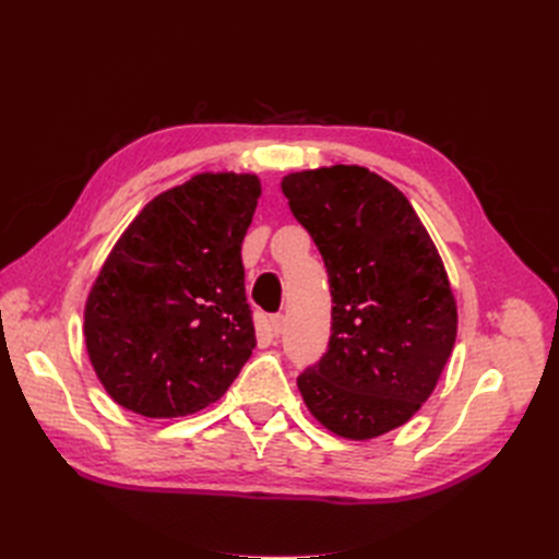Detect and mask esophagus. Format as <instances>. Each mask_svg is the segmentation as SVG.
Segmentation results:
<instances>
[{"label": "esophagus", "instance_id": "obj_1", "mask_svg": "<svg viewBox=\"0 0 559 559\" xmlns=\"http://www.w3.org/2000/svg\"><path fill=\"white\" fill-rule=\"evenodd\" d=\"M284 314H273V317H270V333H273V335H280L282 331H284Z\"/></svg>", "mask_w": 559, "mask_h": 559}]
</instances>
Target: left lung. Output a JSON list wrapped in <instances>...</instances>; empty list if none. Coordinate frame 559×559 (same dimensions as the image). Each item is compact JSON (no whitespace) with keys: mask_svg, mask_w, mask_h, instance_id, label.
I'll return each instance as SVG.
<instances>
[{"mask_svg":"<svg viewBox=\"0 0 559 559\" xmlns=\"http://www.w3.org/2000/svg\"><path fill=\"white\" fill-rule=\"evenodd\" d=\"M282 191L333 298L329 349L298 389L329 431L368 441L405 425L443 373L456 337L448 273L408 198L366 167L294 173Z\"/></svg>","mask_w":559,"mask_h":559,"instance_id":"left-lung-1","label":"left lung"}]
</instances>
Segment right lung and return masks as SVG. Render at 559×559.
Here are the masks:
<instances>
[{
    "instance_id": "right-lung-1",
    "label": "right lung",
    "mask_w": 559,
    "mask_h": 559,
    "mask_svg": "<svg viewBox=\"0 0 559 559\" xmlns=\"http://www.w3.org/2000/svg\"><path fill=\"white\" fill-rule=\"evenodd\" d=\"M257 175L205 173L134 216L93 284L83 335L107 394L144 417L218 401L257 347L242 240Z\"/></svg>"
}]
</instances>
